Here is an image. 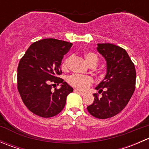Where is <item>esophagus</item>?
<instances>
[{"label": "esophagus", "mask_w": 149, "mask_h": 149, "mask_svg": "<svg viewBox=\"0 0 149 149\" xmlns=\"http://www.w3.org/2000/svg\"><path fill=\"white\" fill-rule=\"evenodd\" d=\"M74 91H75V92L78 93V94H80V95H81V96H83V95H85V94H86V93H84V92H82V91H79V90H77V89H75V90H74Z\"/></svg>", "instance_id": "34e87169"}]
</instances>
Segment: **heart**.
<instances>
[{
  "mask_svg": "<svg viewBox=\"0 0 149 149\" xmlns=\"http://www.w3.org/2000/svg\"><path fill=\"white\" fill-rule=\"evenodd\" d=\"M87 63L91 67H95L99 61L98 56L93 52H86L84 55ZM71 59V57H68L63 63V68L66 69L68 67L69 62ZM68 82L75 88L80 90H85L92 84L93 79L89 76H84V75L73 74L68 78Z\"/></svg>",
  "mask_w": 149,
  "mask_h": 149,
  "instance_id": "obj_1",
  "label": "heart"
}]
</instances>
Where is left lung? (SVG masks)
Instances as JSON below:
<instances>
[{
  "instance_id": "obj_1",
  "label": "left lung",
  "mask_w": 149,
  "mask_h": 149,
  "mask_svg": "<svg viewBox=\"0 0 149 149\" xmlns=\"http://www.w3.org/2000/svg\"><path fill=\"white\" fill-rule=\"evenodd\" d=\"M97 49L106 61L107 73L95 88L102 96L94 94V102L87 109L95 118L107 119L120 113L130 101L135 91L136 72L123 48L110 43H99Z\"/></svg>"
}]
</instances>
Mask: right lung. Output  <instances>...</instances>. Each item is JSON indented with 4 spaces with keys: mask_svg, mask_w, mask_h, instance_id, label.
<instances>
[{
    "mask_svg": "<svg viewBox=\"0 0 149 149\" xmlns=\"http://www.w3.org/2000/svg\"><path fill=\"white\" fill-rule=\"evenodd\" d=\"M73 44L56 39H44L31 44L17 68V86L24 104L32 113L51 118L64 108L67 96L73 89L58 77L61 64ZM51 83H61L52 91Z\"/></svg>",
    "mask_w": 149,
    "mask_h": 149,
    "instance_id": "obj_1",
    "label": "right lung"
}]
</instances>
